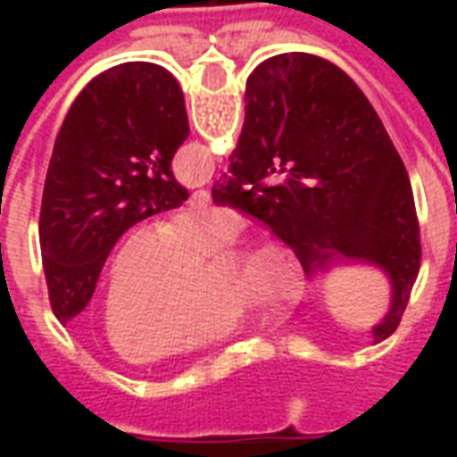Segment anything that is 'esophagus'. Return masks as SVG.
Returning a JSON list of instances; mask_svg holds the SVG:
<instances>
[{
    "label": "esophagus",
    "instance_id": "34e87169",
    "mask_svg": "<svg viewBox=\"0 0 457 457\" xmlns=\"http://www.w3.org/2000/svg\"><path fill=\"white\" fill-rule=\"evenodd\" d=\"M188 203L193 205V208H205V205L210 203V193L208 190H195V193L190 195Z\"/></svg>",
    "mask_w": 457,
    "mask_h": 457
}]
</instances>
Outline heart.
I'll return each instance as SVG.
<instances>
[{"instance_id":"b5f03b06","label":"heart","mask_w":457,"mask_h":457,"mask_svg":"<svg viewBox=\"0 0 457 457\" xmlns=\"http://www.w3.org/2000/svg\"><path fill=\"white\" fill-rule=\"evenodd\" d=\"M232 228L228 212L203 210L121 242L103 301L104 337L121 360L198 353L257 323L259 306L291 308L303 298L296 259L267 239L232 249L210 281L200 262Z\"/></svg>"}]
</instances>
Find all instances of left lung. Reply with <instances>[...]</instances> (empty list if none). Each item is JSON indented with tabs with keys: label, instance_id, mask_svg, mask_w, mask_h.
<instances>
[{
	"label": "left lung",
	"instance_id": "1",
	"mask_svg": "<svg viewBox=\"0 0 457 457\" xmlns=\"http://www.w3.org/2000/svg\"><path fill=\"white\" fill-rule=\"evenodd\" d=\"M186 139L183 93L159 65L121 63L75 97L55 137L38 220L58 323L87 306L104 259L127 229L188 200L170 173Z\"/></svg>",
	"mask_w": 457,
	"mask_h": 457
}]
</instances>
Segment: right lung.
Instances as JSON below:
<instances>
[{"label":"right lung","mask_w":457,"mask_h":457,"mask_svg":"<svg viewBox=\"0 0 457 457\" xmlns=\"http://www.w3.org/2000/svg\"><path fill=\"white\" fill-rule=\"evenodd\" d=\"M245 127L212 203L247 215L306 271L330 254L389 271L394 303L374 343L402 320L421 267L409 173L370 100L318 55H274L249 75Z\"/></svg>","instance_id":"add662e5"}]
</instances>
